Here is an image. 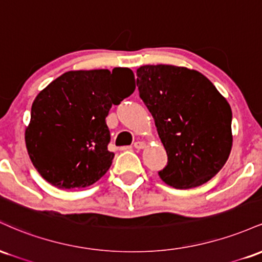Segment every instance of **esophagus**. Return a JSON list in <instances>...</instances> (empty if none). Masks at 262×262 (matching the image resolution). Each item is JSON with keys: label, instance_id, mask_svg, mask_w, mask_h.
Wrapping results in <instances>:
<instances>
[{"label": "esophagus", "instance_id": "obj_1", "mask_svg": "<svg viewBox=\"0 0 262 262\" xmlns=\"http://www.w3.org/2000/svg\"><path fill=\"white\" fill-rule=\"evenodd\" d=\"M134 148L140 150V149H144L145 148V143L144 141H135L134 143Z\"/></svg>", "mask_w": 262, "mask_h": 262}]
</instances>
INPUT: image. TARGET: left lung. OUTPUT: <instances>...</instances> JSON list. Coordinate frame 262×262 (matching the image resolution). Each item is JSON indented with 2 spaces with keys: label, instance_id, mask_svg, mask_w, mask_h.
<instances>
[{
  "label": "left lung",
  "instance_id": "left-lung-1",
  "mask_svg": "<svg viewBox=\"0 0 262 262\" xmlns=\"http://www.w3.org/2000/svg\"><path fill=\"white\" fill-rule=\"evenodd\" d=\"M139 96L155 121L167 152L159 176L175 188L209 181L229 158L231 108L204 75L173 65L137 70Z\"/></svg>",
  "mask_w": 262,
  "mask_h": 262
}]
</instances>
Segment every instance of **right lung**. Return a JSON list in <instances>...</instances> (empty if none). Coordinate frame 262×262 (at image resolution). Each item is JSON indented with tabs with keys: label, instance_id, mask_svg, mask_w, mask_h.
<instances>
[{
	"label": "right lung",
	"instance_id": "1",
	"mask_svg": "<svg viewBox=\"0 0 262 262\" xmlns=\"http://www.w3.org/2000/svg\"><path fill=\"white\" fill-rule=\"evenodd\" d=\"M135 90L128 68L68 71L49 83L32 104L26 129L28 155L40 176L58 188H81L112 165L106 124L112 104Z\"/></svg>",
	"mask_w": 262,
	"mask_h": 262
}]
</instances>
